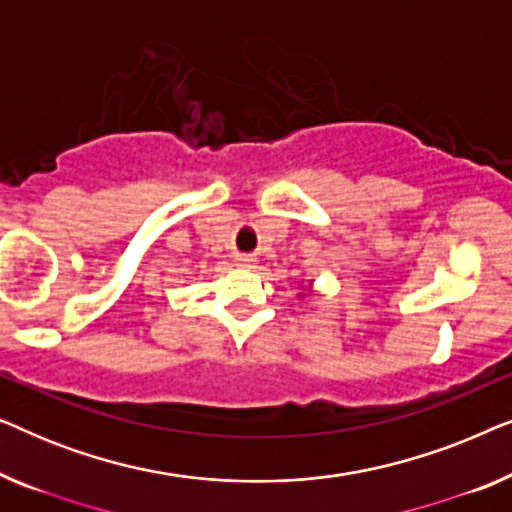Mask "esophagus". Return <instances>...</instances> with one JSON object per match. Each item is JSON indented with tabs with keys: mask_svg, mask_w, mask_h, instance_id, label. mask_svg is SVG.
I'll list each match as a JSON object with an SVG mask.
<instances>
[{
	"mask_svg": "<svg viewBox=\"0 0 512 512\" xmlns=\"http://www.w3.org/2000/svg\"><path fill=\"white\" fill-rule=\"evenodd\" d=\"M254 261H256V258L249 256V254L237 256V265H242V268H251V265H254Z\"/></svg>",
	"mask_w": 512,
	"mask_h": 512,
	"instance_id": "obj_1",
	"label": "esophagus"
}]
</instances>
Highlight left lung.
<instances>
[{
  "instance_id": "8db88e82",
  "label": "left lung",
  "mask_w": 512,
  "mask_h": 512,
  "mask_svg": "<svg viewBox=\"0 0 512 512\" xmlns=\"http://www.w3.org/2000/svg\"><path fill=\"white\" fill-rule=\"evenodd\" d=\"M305 291H312V279H310V282H307V286H305ZM298 296H300V298H305V293H298Z\"/></svg>"
}]
</instances>
